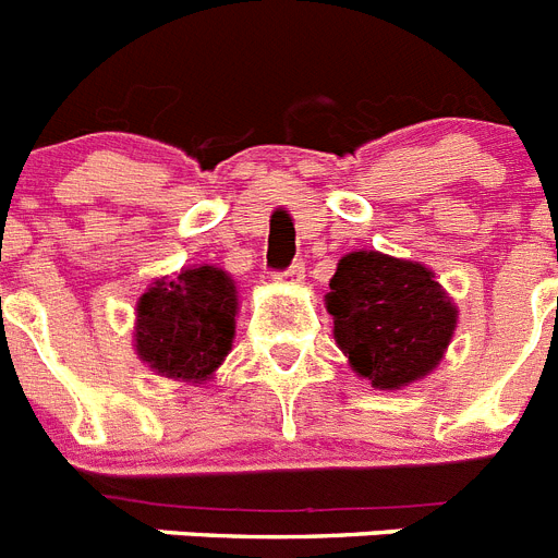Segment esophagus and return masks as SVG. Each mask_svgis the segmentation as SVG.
Here are the masks:
<instances>
[{
  "label": "esophagus",
  "mask_w": 558,
  "mask_h": 558,
  "mask_svg": "<svg viewBox=\"0 0 558 558\" xmlns=\"http://www.w3.org/2000/svg\"><path fill=\"white\" fill-rule=\"evenodd\" d=\"M276 279H282V282H290V284H302L304 279V265L302 262H293L284 274H276Z\"/></svg>",
  "instance_id": "obj_1"
}]
</instances>
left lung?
Returning <instances> with one entry per match:
<instances>
[{"label":"left lung","instance_id":"1","mask_svg":"<svg viewBox=\"0 0 558 558\" xmlns=\"http://www.w3.org/2000/svg\"><path fill=\"white\" fill-rule=\"evenodd\" d=\"M325 304L338 350L375 389H403L435 373L460 316L435 270L380 251L341 256Z\"/></svg>","mask_w":558,"mask_h":558}]
</instances>
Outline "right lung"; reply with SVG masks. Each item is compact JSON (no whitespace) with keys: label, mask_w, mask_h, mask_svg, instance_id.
Here are the masks:
<instances>
[{"label":"right lung","mask_w":558,"mask_h":558,"mask_svg":"<svg viewBox=\"0 0 558 558\" xmlns=\"http://www.w3.org/2000/svg\"><path fill=\"white\" fill-rule=\"evenodd\" d=\"M236 282L217 265L157 276L135 304V355L160 378L206 384L236 332Z\"/></svg>","instance_id":"right-lung-1"}]
</instances>
